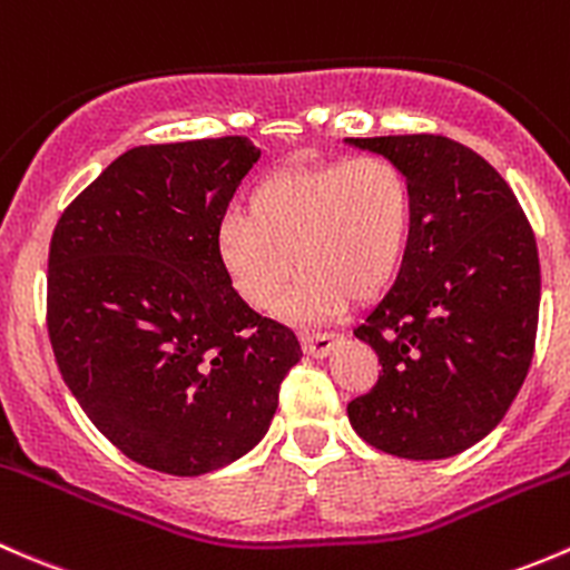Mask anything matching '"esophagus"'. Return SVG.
<instances>
[{
	"mask_svg": "<svg viewBox=\"0 0 570 570\" xmlns=\"http://www.w3.org/2000/svg\"><path fill=\"white\" fill-rule=\"evenodd\" d=\"M337 343H340L337 334H328V332H304L302 334L304 351H307L309 356H315V360H318V356L332 354L334 345Z\"/></svg>",
	"mask_w": 570,
	"mask_h": 570,
	"instance_id": "esophagus-1",
	"label": "esophagus"
}]
</instances>
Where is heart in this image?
I'll return each mask as SVG.
<instances>
[{
    "label": "heart",
    "instance_id": "heart-1",
    "mask_svg": "<svg viewBox=\"0 0 570 570\" xmlns=\"http://www.w3.org/2000/svg\"><path fill=\"white\" fill-rule=\"evenodd\" d=\"M414 230V195L390 158L283 169L246 199L244 219L227 216L216 230V255L238 296L272 309L296 266L298 279L283 315L315 324L340 313L345 298L384 293L406 261Z\"/></svg>",
    "mask_w": 570,
    "mask_h": 570
}]
</instances>
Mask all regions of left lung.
<instances>
[{
	"mask_svg": "<svg viewBox=\"0 0 570 570\" xmlns=\"http://www.w3.org/2000/svg\"><path fill=\"white\" fill-rule=\"evenodd\" d=\"M345 142L397 164L414 195L406 261L354 328L381 373L348 420L381 453L450 459L500 425L530 371L535 236L502 175L466 145L433 134Z\"/></svg>",
	"mask_w": 570,
	"mask_h": 570,
	"instance_id": "left-lung-1",
	"label": "left lung"
}]
</instances>
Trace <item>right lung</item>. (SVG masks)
Here are the masks:
<instances>
[{
  "label": "right lung",
  "mask_w": 570,
  "mask_h": 570,
  "mask_svg": "<svg viewBox=\"0 0 570 570\" xmlns=\"http://www.w3.org/2000/svg\"><path fill=\"white\" fill-rule=\"evenodd\" d=\"M261 158L246 137L131 148L62 210L46 324L92 425L131 461L178 478L227 466L266 436L302 360L216 255V230Z\"/></svg>",
  "instance_id": "obj_1"
}]
</instances>
